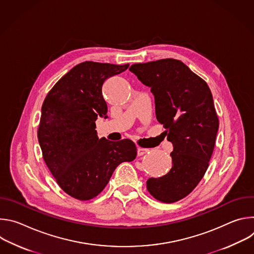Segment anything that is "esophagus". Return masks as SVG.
I'll return each instance as SVG.
<instances>
[{"label":"esophagus","mask_w":254,"mask_h":254,"mask_svg":"<svg viewBox=\"0 0 254 254\" xmlns=\"http://www.w3.org/2000/svg\"><path fill=\"white\" fill-rule=\"evenodd\" d=\"M148 152H149L148 149H142V148H137V150H136V154H137L138 157L146 155Z\"/></svg>","instance_id":"34e87169"}]
</instances>
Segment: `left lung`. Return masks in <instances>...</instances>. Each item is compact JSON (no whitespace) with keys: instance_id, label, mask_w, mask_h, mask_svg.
<instances>
[{"instance_id":"obj_1","label":"left lung","mask_w":254,"mask_h":254,"mask_svg":"<svg viewBox=\"0 0 254 254\" xmlns=\"http://www.w3.org/2000/svg\"><path fill=\"white\" fill-rule=\"evenodd\" d=\"M129 70L151 87L157 120L174 148L172 169L163 177L150 178L148 191L161 202H177L199 184L214 150L219 121L211 90L177 59L132 64Z\"/></svg>"}]
</instances>
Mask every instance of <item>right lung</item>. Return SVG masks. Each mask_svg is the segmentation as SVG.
I'll use <instances>...</instances> for the list:
<instances>
[{
    "mask_svg": "<svg viewBox=\"0 0 254 254\" xmlns=\"http://www.w3.org/2000/svg\"><path fill=\"white\" fill-rule=\"evenodd\" d=\"M128 66L82 62L58 80L43 102L37 133L43 159L60 188L75 199L96 197L116 168L136 157L130 139L111 141L95 130L97 118H107L104 81Z\"/></svg>",
    "mask_w": 254,
    "mask_h": 254,
    "instance_id": "right-lung-1",
    "label": "right lung"
}]
</instances>
